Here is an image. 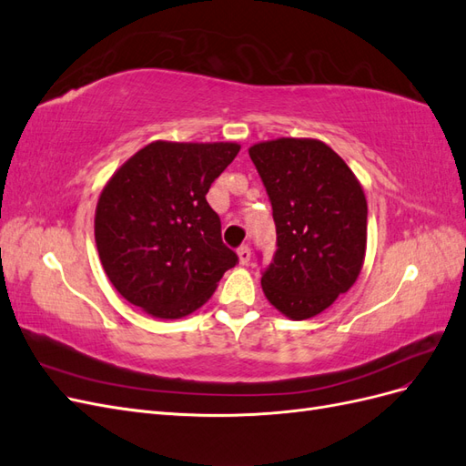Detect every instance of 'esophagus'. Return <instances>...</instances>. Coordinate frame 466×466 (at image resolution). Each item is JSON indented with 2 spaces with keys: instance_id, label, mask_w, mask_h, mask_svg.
Wrapping results in <instances>:
<instances>
[{
  "instance_id": "obj_1",
  "label": "esophagus",
  "mask_w": 466,
  "mask_h": 466,
  "mask_svg": "<svg viewBox=\"0 0 466 466\" xmlns=\"http://www.w3.org/2000/svg\"><path fill=\"white\" fill-rule=\"evenodd\" d=\"M237 255H238V262H241L243 266H247V264L250 262V248H248L247 245H243V247H238V250H237Z\"/></svg>"
}]
</instances>
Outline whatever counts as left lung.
Returning <instances> with one entry per match:
<instances>
[{
    "mask_svg": "<svg viewBox=\"0 0 466 466\" xmlns=\"http://www.w3.org/2000/svg\"><path fill=\"white\" fill-rule=\"evenodd\" d=\"M276 223V255L262 291L281 315L311 319L361 272L368 200L344 159L309 137H279L248 149Z\"/></svg>",
    "mask_w": 466,
    "mask_h": 466,
    "instance_id": "8db88e82",
    "label": "left lung"
}]
</instances>
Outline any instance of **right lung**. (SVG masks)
Returning a JSON list of instances; mask_svg holds the SVG:
<instances>
[{"label": "right lung", "instance_id": "add662e5", "mask_svg": "<svg viewBox=\"0 0 466 466\" xmlns=\"http://www.w3.org/2000/svg\"><path fill=\"white\" fill-rule=\"evenodd\" d=\"M241 146L153 142L106 182L95 241L112 286L157 319L202 307L238 257L221 241L206 194Z\"/></svg>", "mask_w": 466, "mask_h": 466}]
</instances>
